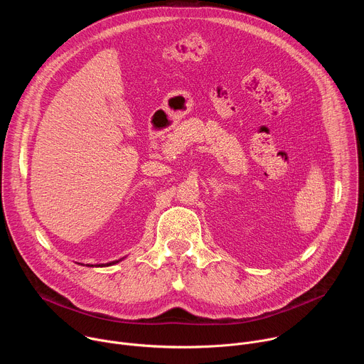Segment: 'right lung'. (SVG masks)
Segmentation results:
<instances>
[{"label":"right lung","instance_id":"right-lung-1","mask_svg":"<svg viewBox=\"0 0 364 364\" xmlns=\"http://www.w3.org/2000/svg\"><path fill=\"white\" fill-rule=\"evenodd\" d=\"M127 257V256H125ZM125 257H121V259H118V261H112V262H108V264H96V265H92V264H86V267H100V268H103V267H111V265H115V264H118V262H121V261H124ZM79 265H83V264H79Z\"/></svg>","mask_w":364,"mask_h":364}]
</instances>
